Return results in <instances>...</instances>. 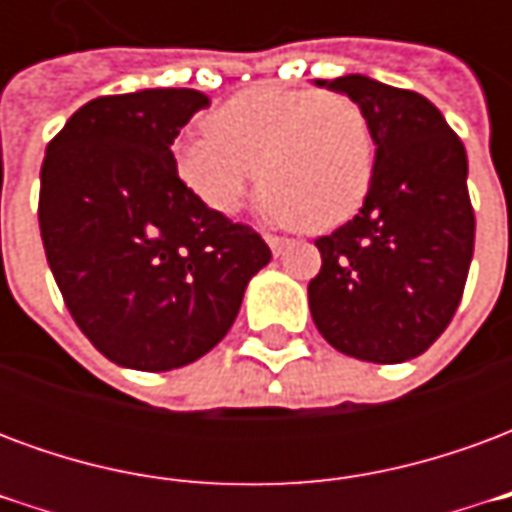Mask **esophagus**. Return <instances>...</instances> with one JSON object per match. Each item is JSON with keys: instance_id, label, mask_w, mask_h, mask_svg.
<instances>
[{"instance_id": "esophagus-1", "label": "esophagus", "mask_w": 512, "mask_h": 512, "mask_svg": "<svg viewBox=\"0 0 512 512\" xmlns=\"http://www.w3.org/2000/svg\"><path fill=\"white\" fill-rule=\"evenodd\" d=\"M266 244L271 246V252H274V255H282V249H285L290 241L288 238H282V235H266Z\"/></svg>"}]
</instances>
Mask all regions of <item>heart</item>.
I'll use <instances>...</instances> for the list:
<instances>
[{
  "instance_id": "heart-1",
  "label": "heart",
  "mask_w": 512,
  "mask_h": 512,
  "mask_svg": "<svg viewBox=\"0 0 512 512\" xmlns=\"http://www.w3.org/2000/svg\"><path fill=\"white\" fill-rule=\"evenodd\" d=\"M208 136L175 145L183 186L219 216H235L255 189L282 222L321 233L365 200L376 139L365 112L345 95L255 87L205 117Z\"/></svg>"
}]
</instances>
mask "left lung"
Here are the masks:
<instances>
[{
	"mask_svg": "<svg viewBox=\"0 0 512 512\" xmlns=\"http://www.w3.org/2000/svg\"><path fill=\"white\" fill-rule=\"evenodd\" d=\"M315 84L365 112L376 164L359 213L315 241L312 321L340 354L397 365L425 354L461 304L474 252L466 150L425 95L362 73Z\"/></svg>",
	"mask_w": 512,
	"mask_h": 512,
	"instance_id": "left-lung-1",
	"label": "left lung"
}]
</instances>
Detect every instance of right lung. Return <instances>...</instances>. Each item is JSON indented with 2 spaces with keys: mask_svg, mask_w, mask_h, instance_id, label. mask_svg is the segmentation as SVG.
Segmentation results:
<instances>
[{
  "mask_svg": "<svg viewBox=\"0 0 512 512\" xmlns=\"http://www.w3.org/2000/svg\"><path fill=\"white\" fill-rule=\"evenodd\" d=\"M211 104L186 87L104 95L46 147L40 235L84 337L120 367L164 373L230 332L271 249L208 211L175 169L172 142Z\"/></svg>",
  "mask_w": 512,
  "mask_h": 512,
  "instance_id": "right-lung-1",
  "label": "right lung"
}]
</instances>
